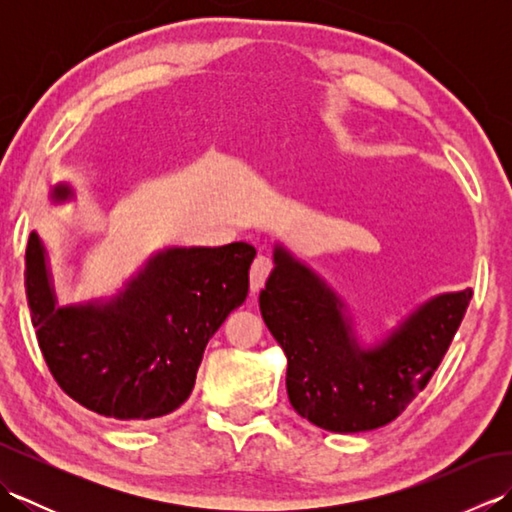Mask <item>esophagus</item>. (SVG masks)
Returning a JSON list of instances; mask_svg holds the SVG:
<instances>
[{"label":"esophagus","mask_w":512,"mask_h":512,"mask_svg":"<svg viewBox=\"0 0 512 512\" xmlns=\"http://www.w3.org/2000/svg\"><path fill=\"white\" fill-rule=\"evenodd\" d=\"M270 270H273V259L268 255H257L253 266H250V292H259L264 288Z\"/></svg>","instance_id":"obj_1"}]
</instances>
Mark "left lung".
Here are the masks:
<instances>
[{"label": "left lung", "mask_w": 512, "mask_h": 512, "mask_svg": "<svg viewBox=\"0 0 512 512\" xmlns=\"http://www.w3.org/2000/svg\"><path fill=\"white\" fill-rule=\"evenodd\" d=\"M275 264L259 310L288 358L290 405L334 433L398 418L436 374L473 297L464 290L431 299L383 345L358 350L334 292L284 248L275 250Z\"/></svg>", "instance_id": "left-lung-1"}]
</instances>
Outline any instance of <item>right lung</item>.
<instances>
[{"mask_svg":"<svg viewBox=\"0 0 512 512\" xmlns=\"http://www.w3.org/2000/svg\"><path fill=\"white\" fill-rule=\"evenodd\" d=\"M57 200L68 187L54 189ZM255 248H169L105 306L57 308L37 233L26 246V297L52 378L85 409L151 420L191 396L204 347L248 295Z\"/></svg>","mask_w":512,"mask_h":512,"instance_id":"1","label":"right lung"}]
</instances>
